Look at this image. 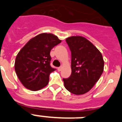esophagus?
Segmentation results:
<instances>
[{"instance_id":"esophagus-1","label":"esophagus","mask_w":122,"mask_h":122,"mask_svg":"<svg viewBox=\"0 0 122 122\" xmlns=\"http://www.w3.org/2000/svg\"><path fill=\"white\" fill-rule=\"evenodd\" d=\"M62 66H60V67H59V68H57L58 71H60L62 70Z\"/></svg>"}]
</instances>
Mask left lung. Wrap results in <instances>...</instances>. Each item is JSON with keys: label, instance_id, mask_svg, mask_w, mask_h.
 Masks as SVG:
<instances>
[{"label": "left lung", "instance_id": "1", "mask_svg": "<svg viewBox=\"0 0 122 122\" xmlns=\"http://www.w3.org/2000/svg\"><path fill=\"white\" fill-rule=\"evenodd\" d=\"M66 41L71 52V74L68 78L63 79L65 87L74 95L84 94L94 86L103 73V56L83 36H70Z\"/></svg>", "mask_w": 122, "mask_h": 122}]
</instances>
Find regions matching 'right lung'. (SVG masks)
<instances>
[{"label": "right lung", "instance_id": "1", "mask_svg": "<svg viewBox=\"0 0 122 122\" xmlns=\"http://www.w3.org/2000/svg\"><path fill=\"white\" fill-rule=\"evenodd\" d=\"M61 41L52 33H41L30 40L18 52L15 70L25 88L36 91L48 85L49 74L56 70L50 65V51Z\"/></svg>", "mask_w": 122, "mask_h": 122}]
</instances>
